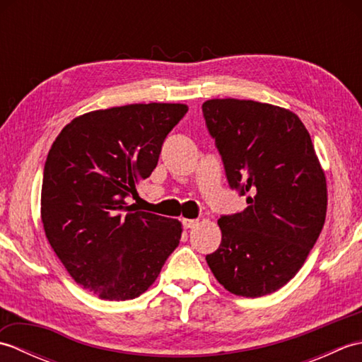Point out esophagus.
Here are the masks:
<instances>
[{
	"mask_svg": "<svg viewBox=\"0 0 362 362\" xmlns=\"http://www.w3.org/2000/svg\"><path fill=\"white\" fill-rule=\"evenodd\" d=\"M199 224L197 219H183V227L185 228H194Z\"/></svg>",
	"mask_w": 362,
	"mask_h": 362,
	"instance_id": "34e87169",
	"label": "esophagus"
}]
</instances>
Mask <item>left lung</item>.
<instances>
[{"label": "left lung", "mask_w": 362, "mask_h": 362, "mask_svg": "<svg viewBox=\"0 0 362 362\" xmlns=\"http://www.w3.org/2000/svg\"><path fill=\"white\" fill-rule=\"evenodd\" d=\"M230 188L247 196L241 213L221 216L213 275L235 296L284 286L316 244L327 216V180L311 136L296 113L247 99L202 104Z\"/></svg>", "instance_id": "obj_1"}]
</instances>
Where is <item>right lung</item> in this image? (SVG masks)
<instances>
[{
	"mask_svg": "<svg viewBox=\"0 0 362 362\" xmlns=\"http://www.w3.org/2000/svg\"><path fill=\"white\" fill-rule=\"evenodd\" d=\"M185 104H129L83 113L52 143L42 222L73 280L104 300L141 296L180 243L182 224L127 201L158 163Z\"/></svg>",
	"mask_w": 362,
	"mask_h": 362,
	"instance_id": "1",
	"label": "right lung"
}]
</instances>
